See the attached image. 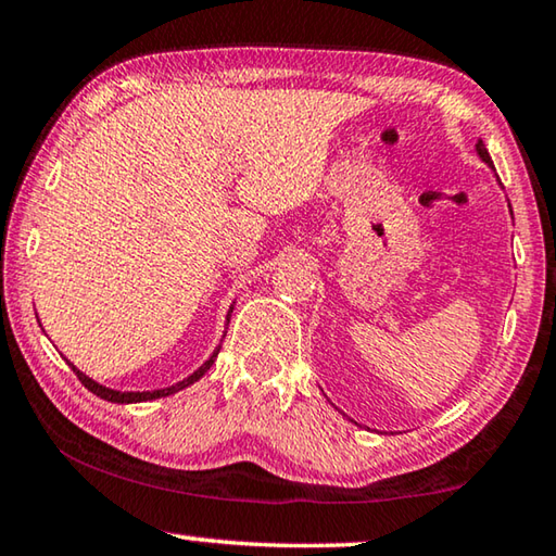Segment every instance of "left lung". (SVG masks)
Masks as SVG:
<instances>
[{
  "mask_svg": "<svg viewBox=\"0 0 556 556\" xmlns=\"http://www.w3.org/2000/svg\"><path fill=\"white\" fill-rule=\"evenodd\" d=\"M476 152H478V156H481L488 166H493V162H491V154H488V149H485V144L481 142V139H478V144H476ZM510 213H513V211H510Z\"/></svg>",
  "mask_w": 556,
  "mask_h": 556,
  "instance_id": "left-lung-1",
  "label": "left lung"
}]
</instances>
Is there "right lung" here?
I'll list each match as a JSON object with an SVG mask.
<instances>
[{"label": "right lung", "mask_w": 556, "mask_h": 556, "mask_svg": "<svg viewBox=\"0 0 556 556\" xmlns=\"http://www.w3.org/2000/svg\"><path fill=\"white\" fill-rule=\"evenodd\" d=\"M230 314H232V306H230ZM230 314H228V321H230ZM218 353H220V345L215 348L213 351V355L208 357V361H205L199 370H195L193 375H188L186 380H181V382H176V384H172V388H164V390H152V392H119V390H110V388H105V384H100V382H96L92 378H88V375H83L78 368H75L73 363H68L71 368H73V372L78 375V380L86 384V388L92 392V394H98V397H102V400H108V402H117V404H131V402H149V400H159V397H168V394H174V392H178V390H184V388H188V384H193L195 380H201L205 372L211 370V365L215 363V357H218Z\"/></svg>", "instance_id": "1"}]
</instances>
